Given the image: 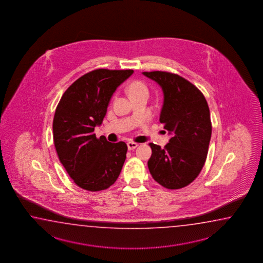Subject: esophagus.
<instances>
[{
  "instance_id": "obj_1",
  "label": "esophagus",
  "mask_w": 263,
  "mask_h": 263,
  "mask_svg": "<svg viewBox=\"0 0 263 263\" xmlns=\"http://www.w3.org/2000/svg\"><path fill=\"white\" fill-rule=\"evenodd\" d=\"M137 145H138V144L135 143V142H129L128 143V148H129V151H133V149H135L137 147Z\"/></svg>"
}]
</instances>
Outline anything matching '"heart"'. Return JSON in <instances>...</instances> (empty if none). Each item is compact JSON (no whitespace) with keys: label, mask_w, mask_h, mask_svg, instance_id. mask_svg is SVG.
<instances>
[{"label":"heart","mask_w":263,"mask_h":263,"mask_svg":"<svg viewBox=\"0 0 263 263\" xmlns=\"http://www.w3.org/2000/svg\"><path fill=\"white\" fill-rule=\"evenodd\" d=\"M128 92H129V96L133 98L134 96L140 95L143 93H148V89L143 82L135 80L129 84Z\"/></svg>","instance_id":"heart-1"}]
</instances>
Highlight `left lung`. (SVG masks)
<instances>
[{"label":"left lung","instance_id":"8db88e82","mask_svg":"<svg viewBox=\"0 0 263 263\" xmlns=\"http://www.w3.org/2000/svg\"><path fill=\"white\" fill-rule=\"evenodd\" d=\"M161 85L163 105L160 122L172 137L167 145L151 143L147 162L152 178L162 187L177 190L192 183L201 172L212 136L208 102L188 80L167 71L143 72Z\"/></svg>","mask_w":263,"mask_h":263}]
</instances>
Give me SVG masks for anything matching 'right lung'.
<instances>
[{
    "label": "right lung",
    "mask_w": 263,
    "mask_h": 263,
    "mask_svg": "<svg viewBox=\"0 0 263 263\" xmlns=\"http://www.w3.org/2000/svg\"><path fill=\"white\" fill-rule=\"evenodd\" d=\"M133 69L99 68L77 79L62 96L52 122L59 161L73 181L84 190H106L116 182L126 160L125 142L96 137L114 92Z\"/></svg>",
    "instance_id": "add662e5"
}]
</instances>
